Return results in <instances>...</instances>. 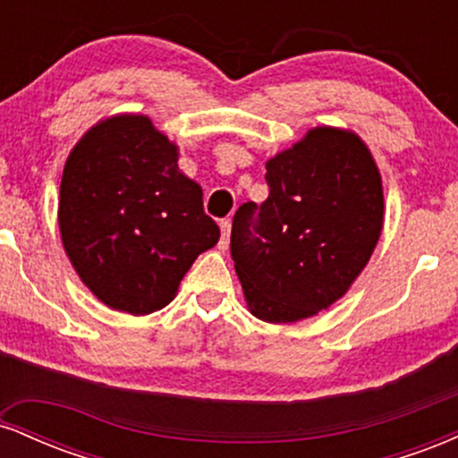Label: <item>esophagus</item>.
Segmentation results:
<instances>
[{
	"label": "esophagus",
	"instance_id": "1",
	"mask_svg": "<svg viewBox=\"0 0 458 458\" xmlns=\"http://www.w3.org/2000/svg\"><path fill=\"white\" fill-rule=\"evenodd\" d=\"M219 228H222V239H219V250H228V243H230V219H222V224H219Z\"/></svg>",
	"mask_w": 458,
	"mask_h": 458
}]
</instances>
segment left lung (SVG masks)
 I'll return each mask as SVG.
<instances>
[{
    "label": "left lung",
    "mask_w": 458,
    "mask_h": 458,
    "mask_svg": "<svg viewBox=\"0 0 458 458\" xmlns=\"http://www.w3.org/2000/svg\"><path fill=\"white\" fill-rule=\"evenodd\" d=\"M265 181L269 198L234 213L230 254L251 314L295 323L343 297L370 260L381 176L355 133L318 127L267 161Z\"/></svg>",
    "instance_id": "obj_1"
}]
</instances>
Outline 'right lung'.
Here are the masks:
<instances>
[{
	"label": "right lung",
	"instance_id": "1",
	"mask_svg": "<svg viewBox=\"0 0 458 458\" xmlns=\"http://www.w3.org/2000/svg\"><path fill=\"white\" fill-rule=\"evenodd\" d=\"M178 148L146 115L103 120L68 155L60 185L62 243L105 306L150 314L219 241L202 189L178 170Z\"/></svg>",
	"mask_w": 458,
	"mask_h": 458
}]
</instances>
